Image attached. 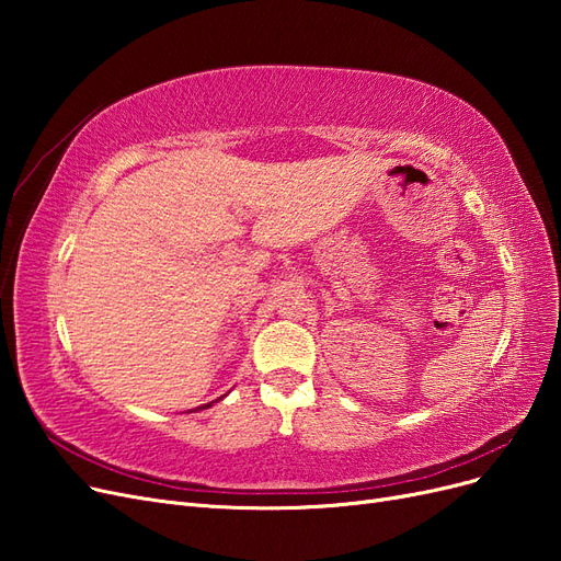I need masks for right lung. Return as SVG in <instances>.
I'll return each instance as SVG.
<instances>
[{"mask_svg":"<svg viewBox=\"0 0 561 561\" xmlns=\"http://www.w3.org/2000/svg\"><path fill=\"white\" fill-rule=\"evenodd\" d=\"M206 407H210V404H206Z\"/></svg>","mask_w":561,"mask_h":561,"instance_id":"obj_1","label":"right lung"}]
</instances>
